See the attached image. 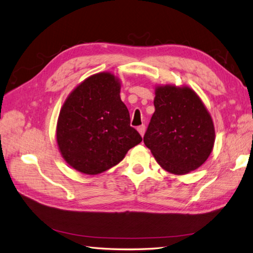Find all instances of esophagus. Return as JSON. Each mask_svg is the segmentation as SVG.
Here are the masks:
<instances>
[{"label":"esophagus","mask_w":253,"mask_h":253,"mask_svg":"<svg viewBox=\"0 0 253 253\" xmlns=\"http://www.w3.org/2000/svg\"><path fill=\"white\" fill-rule=\"evenodd\" d=\"M145 126L144 125H142V126H139L138 127H137V131H138V133L141 134L142 136H144V134H145Z\"/></svg>","instance_id":"obj_1"}]
</instances>
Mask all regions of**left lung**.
Instances as JSON below:
<instances>
[{"label": "left lung", "instance_id": "1", "mask_svg": "<svg viewBox=\"0 0 253 253\" xmlns=\"http://www.w3.org/2000/svg\"><path fill=\"white\" fill-rule=\"evenodd\" d=\"M155 112L144 143L166 171L182 175L209 158L215 139L212 118L188 86L157 85Z\"/></svg>", "mask_w": 253, "mask_h": 253}]
</instances>
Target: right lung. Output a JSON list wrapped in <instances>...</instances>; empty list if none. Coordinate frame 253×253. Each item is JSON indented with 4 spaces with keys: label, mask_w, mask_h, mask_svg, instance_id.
Returning a JSON list of instances; mask_svg holds the SVG:
<instances>
[{
    "label": "right lung",
    "mask_w": 253,
    "mask_h": 253,
    "mask_svg": "<svg viewBox=\"0 0 253 253\" xmlns=\"http://www.w3.org/2000/svg\"><path fill=\"white\" fill-rule=\"evenodd\" d=\"M120 88L115 75L99 72L86 78L65 100L56 139L63 158L77 171L88 175L107 171L142 142L130 126Z\"/></svg>",
    "instance_id": "add662e5"
}]
</instances>
